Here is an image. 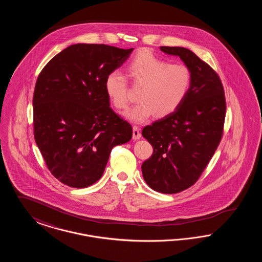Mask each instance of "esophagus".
I'll return each instance as SVG.
<instances>
[{"label": "esophagus", "instance_id": "1", "mask_svg": "<svg viewBox=\"0 0 262 262\" xmlns=\"http://www.w3.org/2000/svg\"><path fill=\"white\" fill-rule=\"evenodd\" d=\"M140 137H141V134H140L139 127L137 126V125H134V127H133V138H134L135 140H137V139H139Z\"/></svg>", "mask_w": 262, "mask_h": 262}]
</instances>
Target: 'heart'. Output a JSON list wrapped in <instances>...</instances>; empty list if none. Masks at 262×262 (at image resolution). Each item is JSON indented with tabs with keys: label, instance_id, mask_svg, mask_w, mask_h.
<instances>
[{
	"label": "heart",
	"instance_id": "obj_1",
	"mask_svg": "<svg viewBox=\"0 0 262 262\" xmlns=\"http://www.w3.org/2000/svg\"><path fill=\"white\" fill-rule=\"evenodd\" d=\"M126 73L134 85L141 86L139 102L125 114L127 120L137 124L147 121L156 113L165 117L174 112L186 98L191 82L187 66L170 63L147 49L139 51L128 62ZM104 88L115 108H127V84L122 73H110Z\"/></svg>",
	"mask_w": 262,
	"mask_h": 262
}]
</instances>
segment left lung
<instances>
[{
	"label": "left lung",
	"instance_id": "1",
	"mask_svg": "<svg viewBox=\"0 0 262 262\" xmlns=\"http://www.w3.org/2000/svg\"><path fill=\"white\" fill-rule=\"evenodd\" d=\"M180 57L190 71L187 96L174 112L146 125L142 137L153 147L141 170L152 189L178 193L195 184L223 136L226 100L221 79L211 67L184 47H160Z\"/></svg>",
	"mask_w": 262,
	"mask_h": 262
}]
</instances>
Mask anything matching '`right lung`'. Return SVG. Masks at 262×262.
Wrapping results in <instances>:
<instances>
[{
	"instance_id": "obj_1",
	"label": "right lung",
	"mask_w": 262,
	"mask_h": 262,
	"mask_svg": "<svg viewBox=\"0 0 262 262\" xmlns=\"http://www.w3.org/2000/svg\"><path fill=\"white\" fill-rule=\"evenodd\" d=\"M134 48L75 44L56 55L38 76L33 95L34 138L52 174L82 188L102 177L116 145L133 128L110 107L104 83Z\"/></svg>"
}]
</instances>
